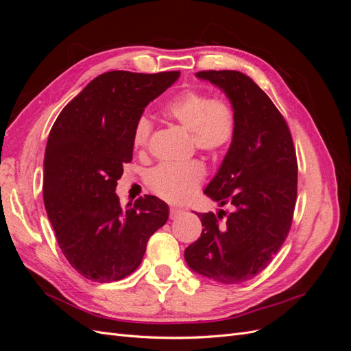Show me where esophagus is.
<instances>
[{
	"mask_svg": "<svg viewBox=\"0 0 351 351\" xmlns=\"http://www.w3.org/2000/svg\"><path fill=\"white\" fill-rule=\"evenodd\" d=\"M183 209H180V208H169V218L171 219H176V218H178L180 215L183 214Z\"/></svg>",
	"mask_w": 351,
	"mask_h": 351,
	"instance_id": "1",
	"label": "esophagus"
}]
</instances>
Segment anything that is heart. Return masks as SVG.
Returning a JSON list of instances; mask_svg holds the SVG:
<instances>
[{
	"mask_svg": "<svg viewBox=\"0 0 351 351\" xmlns=\"http://www.w3.org/2000/svg\"><path fill=\"white\" fill-rule=\"evenodd\" d=\"M162 115L190 132L192 145L199 151L218 158L236 139L237 115L234 105L226 98H214L205 90L186 89L169 99ZM152 121L142 115L133 129V146L143 152L152 134ZM206 177V168L199 159L167 162L152 168L146 176L151 192L171 204H183L193 197Z\"/></svg>",
	"mask_w": 351,
	"mask_h": 351,
	"instance_id": "heart-1",
	"label": "heart"
}]
</instances>
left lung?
Here are the masks:
<instances>
[{"instance_id":"8db88e82","label":"left lung","mask_w":351,"mask_h":351,"mask_svg":"<svg viewBox=\"0 0 351 351\" xmlns=\"http://www.w3.org/2000/svg\"><path fill=\"white\" fill-rule=\"evenodd\" d=\"M196 76L224 90L236 110V139L205 189L232 210L197 214L204 230L184 258L204 277L239 284L267 268L289 236L297 199L295 149L284 117L246 74L208 70Z\"/></svg>"}]
</instances>
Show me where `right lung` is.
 Segmentation results:
<instances>
[{
    "instance_id": "add662e5",
    "label": "right lung",
    "mask_w": 351,
    "mask_h": 351,
    "mask_svg": "<svg viewBox=\"0 0 351 351\" xmlns=\"http://www.w3.org/2000/svg\"><path fill=\"white\" fill-rule=\"evenodd\" d=\"M107 71L73 98L52 125L44 159V204L61 252L84 278L111 282L139 267L168 205L145 195L121 208L115 195L133 158V129L147 104L178 79Z\"/></svg>"
}]
</instances>
